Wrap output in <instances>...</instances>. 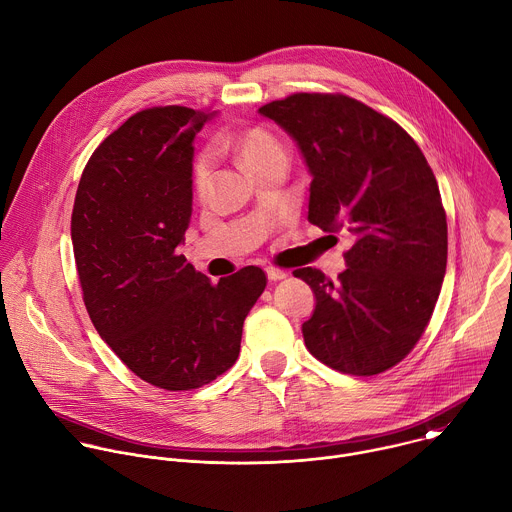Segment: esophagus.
Returning a JSON list of instances; mask_svg holds the SVG:
<instances>
[{"mask_svg":"<svg viewBox=\"0 0 512 512\" xmlns=\"http://www.w3.org/2000/svg\"><path fill=\"white\" fill-rule=\"evenodd\" d=\"M265 273H267V279H269V281H281V279L287 277V273H285L283 269H277V267H267Z\"/></svg>","mask_w":512,"mask_h":512,"instance_id":"1","label":"esophagus"}]
</instances>
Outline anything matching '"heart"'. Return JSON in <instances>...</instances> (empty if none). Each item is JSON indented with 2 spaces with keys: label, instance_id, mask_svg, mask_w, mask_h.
I'll return each mask as SVG.
<instances>
[{
  "label": "heart",
  "instance_id": "obj_1",
  "mask_svg": "<svg viewBox=\"0 0 512 512\" xmlns=\"http://www.w3.org/2000/svg\"><path fill=\"white\" fill-rule=\"evenodd\" d=\"M237 150H239L243 162L251 168L257 162L265 160L267 156L281 154L283 152V144H281V140L271 130L255 126V128H251V130H247V132H243L239 136ZM191 179H193V191L197 195H205L207 187H209V181H211V156H209V152H203L195 160Z\"/></svg>",
  "mask_w": 512,
  "mask_h": 512
}]
</instances>
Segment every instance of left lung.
Segmentation results:
<instances>
[{"label": "left lung", "instance_id": "left-lung-1", "mask_svg": "<svg viewBox=\"0 0 512 512\" xmlns=\"http://www.w3.org/2000/svg\"><path fill=\"white\" fill-rule=\"evenodd\" d=\"M259 114L305 160L309 223L354 235L337 281L293 271L315 293L301 325L307 350L344 374L390 370L422 337L446 273V213L426 156L400 124L344 94L299 92Z\"/></svg>", "mask_w": 512, "mask_h": 512}]
</instances>
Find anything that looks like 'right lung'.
<instances>
[{"label": "right lung", "mask_w": 512, "mask_h": 512, "mask_svg": "<svg viewBox=\"0 0 512 512\" xmlns=\"http://www.w3.org/2000/svg\"><path fill=\"white\" fill-rule=\"evenodd\" d=\"M215 112H136L90 156L72 245L88 315L140 380L195 390L227 372L267 285L259 267L211 283L179 253L193 213V140Z\"/></svg>", "instance_id": "obj_1"}]
</instances>
